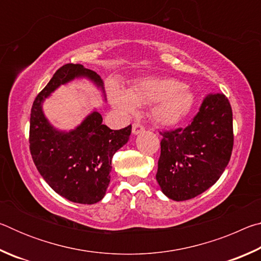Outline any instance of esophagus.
Returning a JSON list of instances; mask_svg holds the SVG:
<instances>
[{"label": "esophagus", "instance_id": "esophagus-1", "mask_svg": "<svg viewBox=\"0 0 261 261\" xmlns=\"http://www.w3.org/2000/svg\"><path fill=\"white\" fill-rule=\"evenodd\" d=\"M145 130V127L143 124H140V123H134L132 124V134L134 135H138L140 132H143Z\"/></svg>", "mask_w": 261, "mask_h": 261}]
</instances>
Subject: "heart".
Returning <instances> with one entry per match:
<instances>
[{"label":"heart","instance_id":"b5f03b06","mask_svg":"<svg viewBox=\"0 0 261 261\" xmlns=\"http://www.w3.org/2000/svg\"><path fill=\"white\" fill-rule=\"evenodd\" d=\"M112 103L131 115L138 106H152V120L159 125L171 126L182 122L191 113L194 94L188 86L174 78H147L137 82L129 93L117 85L108 88Z\"/></svg>","mask_w":261,"mask_h":261}]
</instances>
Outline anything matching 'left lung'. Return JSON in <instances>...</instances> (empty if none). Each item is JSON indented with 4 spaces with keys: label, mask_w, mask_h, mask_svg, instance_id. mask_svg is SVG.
Wrapping results in <instances>:
<instances>
[{
    "label": "left lung",
    "mask_w": 261,
    "mask_h": 261,
    "mask_svg": "<svg viewBox=\"0 0 261 261\" xmlns=\"http://www.w3.org/2000/svg\"><path fill=\"white\" fill-rule=\"evenodd\" d=\"M156 180L176 201L197 197L216 183L233 147L232 110L223 93L207 94L188 126L160 132Z\"/></svg>",
    "instance_id": "8db88e82"
}]
</instances>
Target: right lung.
<instances>
[{"mask_svg":"<svg viewBox=\"0 0 261 261\" xmlns=\"http://www.w3.org/2000/svg\"><path fill=\"white\" fill-rule=\"evenodd\" d=\"M86 76L102 87V79L82 64L62 65L37 95L30 118V152L48 185L60 196L78 204H95L102 199L110 182L112 159L125 145L131 124L112 130L102 124V116L93 112L76 130H55L43 116L41 103L61 84Z\"/></svg>","mask_w":261,"mask_h":261,"instance_id":"right-lung-1","label":"right lung"}]
</instances>
